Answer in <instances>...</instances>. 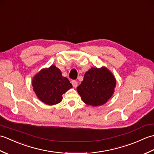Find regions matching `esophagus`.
Returning a JSON list of instances; mask_svg holds the SVG:
<instances>
[{"label":"esophagus","instance_id":"1","mask_svg":"<svg viewBox=\"0 0 154 154\" xmlns=\"http://www.w3.org/2000/svg\"><path fill=\"white\" fill-rule=\"evenodd\" d=\"M71 83H72V85H73V87H75V88H76L77 87V85H78V83H77V82L76 81H75V80H73L71 81Z\"/></svg>","mask_w":154,"mask_h":154}]
</instances>
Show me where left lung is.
<instances>
[{"instance_id":"left-lung-1","label":"left lung","mask_w":154,"mask_h":154,"mask_svg":"<svg viewBox=\"0 0 154 154\" xmlns=\"http://www.w3.org/2000/svg\"><path fill=\"white\" fill-rule=\"evenodd\" d=\"M116 80L109 69L92 67L84 75L77 91L83 103L93 106L103 105L113 95Z\"/></svg>"}]
</instances>
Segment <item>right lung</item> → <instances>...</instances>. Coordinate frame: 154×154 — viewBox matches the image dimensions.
Instances as JSON below:
<instances>
[{"label": "right lung", "instance_id": "right-lung-1", "mask_svg": "<svg viewBox=\"0 0 154 154\" xmlns=\"http://www.w3.org/2000/svg\"><path fill=\"white\" fill-rule=\"evenodd\" d=\"M32 85L39 100L48 105L61 102L63 94L73 87L67 78L62 76L60 69L54 65L42 69L35 74Z\"/></svg>", "mask_w": 154, "mask_h": 154}]
</instances>
